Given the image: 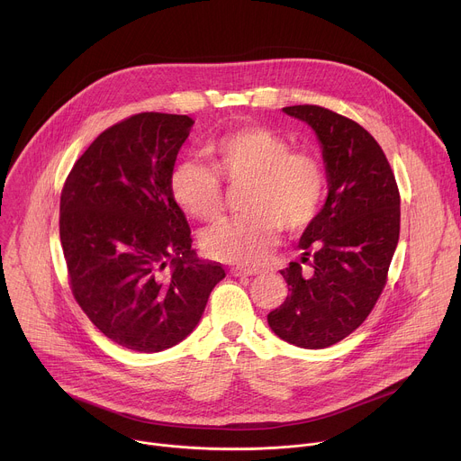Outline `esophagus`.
<instances>
[{
  "mask_svg": "<svg viewBox=\"0 0 461 461\" xmlns=\"http://www.w3.org/2000/svg\"><path fill=\"white\" fill-rule=\"evenodd\" d=\"M231 274L235 277H251V276H258L260 272L258 270H251V268H231Z\"/></svg>",
  "mask_w": 461,
  "mask_h": 461,
  "instance_id": "obj_1",
  "label": "esophagus"
}]
</instances>
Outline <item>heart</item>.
Returning a JSON list of instances; mask_svg holds the SVG:
<instances>
[{"instance_id":"heart-1","label":"heart","mask_w":461,"mask_h":461,"mask_svg":"<svg viewBox=\"0 0 461 461\" xmlns=\"http://www.w3.org/2000/svg\"><path fill=\"white\" fill-rule=\"evenodd\" d=\"M208 166L178 162L169 176L175 204L191 219L212 222L224 206L222 180L242 185L244 215L224 221L203 235L206 257L237 267H257L277 244L281 230L303 231L321 213L328 194V171L308 151L262 125H244L210 142Z\"/></svg>"}]
</instances>
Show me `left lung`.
Returning a JSON list of instances; mask_svg holds the SVG:
<instances>
[{
  "label": "left lung",
  "mask_w": 461,
  "mask_h": 461,
  "mask_svg": "<svg viewBox=\"0 0 461 461\" xmlns=\"http://www.w3.org/2000/svg\"><path fill=\"white\" fill-rule=\"evenodd\" d=\"M317 133L328 199L304 230L303 265L281 270L290 295L268 313L272 330L301 348H326L350 336L375 306L400 239V189L375 139L357 122L321 105L283 109Z\"/></svg>",
  "instance_id": "8db88e82"
}]
</instances>
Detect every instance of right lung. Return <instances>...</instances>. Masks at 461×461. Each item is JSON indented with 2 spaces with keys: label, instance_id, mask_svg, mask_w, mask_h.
Returning a JSON list of instances; mask_svg holds the SVG:
<instances>
[{
  "label": "right lung",
  "instance_id": "obj_1",
  "mask_svg": "<svg viewBox=\"0 0 461 461\" xmlns=\"http://www.w3.org/2000/svg\"><path fill=\"white\" fill-rule=\"evenodd\" d=\"M193 120L139 113L100 133L59 196L69 286L98 330L120 347L160 352L201 321L221 262L199 260L169 193Z\"/></svg>",
  "mask_w": 461,
  "mask_h": 461
}]
</instances>
